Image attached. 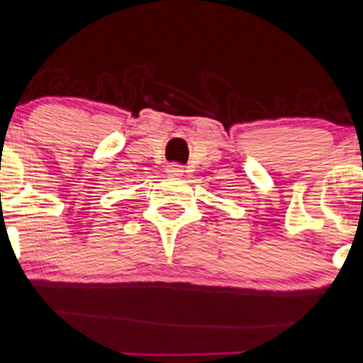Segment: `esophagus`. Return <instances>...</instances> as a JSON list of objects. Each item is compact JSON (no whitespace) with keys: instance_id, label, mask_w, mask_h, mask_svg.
Returning <instances> with one entry per match:
<instances>
[{"instance_id":"34e87169","label":"esophagus","mask_w":363,"mask_h":363,"mask_svg":"<svg viewBox=\"0 0 363 363\" xmlns=\"http://www.w3.org/2000/svg\"><path fill=\"white\" fill-rule=\"evenodd\" d=\"M166 174L172 175V177H181L184 174V168L181 164H177V162H172V164L166 166Z\"/></svg>"}]
</instances>
